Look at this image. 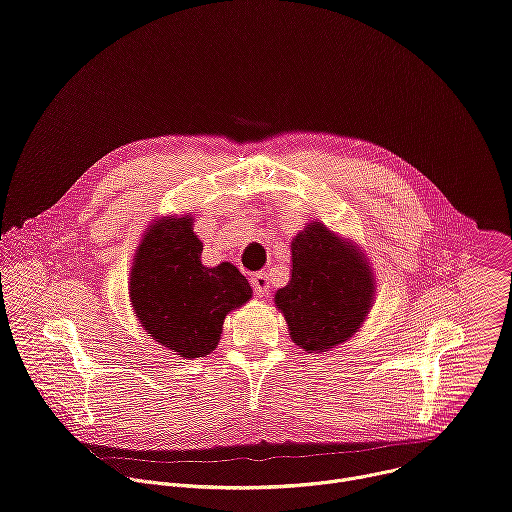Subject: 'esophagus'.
I'll return each mask as SVG.
<instances>
[{"instance_id":"obj_1","label":"esophagus","mask_w":512,"mask_h":512,"mask_svg":"<svg viewBox=\"0 0 512 512\" xmlns=\"http://www.w3.org/2000/svg\"><path fill=\"white\" fill-rule=\"evenodd\" d=\"M251 285H253V291L257 294V298H267L269 296L271 283H269V275L265 271L255 273L253 279H251Z\"/></svg>"}]
</instances>
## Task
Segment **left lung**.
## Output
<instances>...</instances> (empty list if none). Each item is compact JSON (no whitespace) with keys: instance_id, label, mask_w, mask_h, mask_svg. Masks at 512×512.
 I'll use <instances>...</instances> for the list:
<instances>
[{"instance_id":"8db88e82","label":"left lung","mask_w":512,"mask_h":512,"mask_svg":"<svg viewBox=\"0 0 512 512\" xmlns=\"http://www.w3.org/2000/svg\"><path fill=\"white\" fill-rule=\"evenodd\" d=\"M375 275L356 245L322 223L291 241V279L277 289L275 306L300 348L322 354L346 342L369 316Z\"/></svg>"}]
</instances>
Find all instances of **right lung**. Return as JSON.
Wrapping results in <instances>:
<instances>
[{
    "instance_id": "add662e5",
    "label": "right lung",
    "mask_w": 512,
    "mask_h": 512,
    "mask_svg": "<svg viewBox=\"0 0 512 512\" xmlns=\"http://www.w3.org/2000/svg\"><path fill=\"white\" fill-rule=\"evenodd\" d=\"M192 221L190 214L154 221L129 275V300L143 330L186 360L210 354L221 340L225 316L253 296L235 265H202Z\"/></svg>"
}]
</instances>
